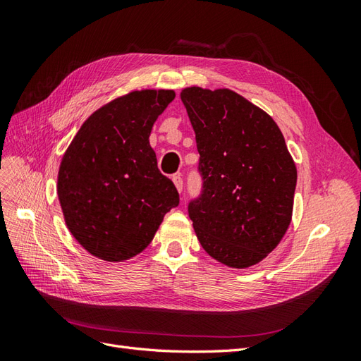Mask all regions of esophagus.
<instances>
[{
    "label": "esophagus",
    "mask_w": 361,
    "mask_h": 361,
    "mask_svg": "<svg viewBox=\"0 0 361 361\" xmlns=\"http://www.w3.org/2000/svg\"><path fill=\"white\" fill-rule=\"evenodd\" d=\"M173 182H174V185H176V190H178L179 192H182V190H183V179H182V174H180V173L174 174V176H173Z\"/></svg>",
    "instance_id": "1"
}]
</instances>
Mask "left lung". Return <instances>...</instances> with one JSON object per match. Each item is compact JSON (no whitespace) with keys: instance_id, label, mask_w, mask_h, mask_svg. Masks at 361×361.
<instances>
[{"instance_id":"left-lung-1","label":"left lung","mask_w":361,"mask_h":361,"mask_svg":"<svg viewBox=\"0 0 361 361\" xmlns=\"http://www.w3.org/2000/svg\"><path fill=\"white\" fill-rule=\"evenodd\" d=\"M203 185L188 215L202 247L231 268L265 259L292 220L297 167L277 123L228 89L180 93Z\"/></svg>"}]
</instances>
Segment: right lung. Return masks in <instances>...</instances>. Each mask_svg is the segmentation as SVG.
Instances as JSON below:
<instances>
[{
  "label": "right lung",
  "mask_w": 361,
  "mask_h": 361,
  "mask_svg": "<svg viewBox=\"0 0 361 361\" xmlns=\"http://www.w3.org/2000/svg\"><path fill=\"white\" fill-rule=\"evenodd\" d=\"M173 90L130 92L96 110L64 154L57 194L64 221L90 255L122 262L141 253L179 204L149 135Z\"/></svg>",
  "instance_id": "add662e5"
}]
</instances>
